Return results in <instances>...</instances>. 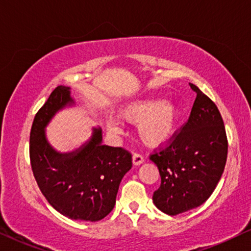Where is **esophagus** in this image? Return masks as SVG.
Masks as SVG:
<instances>
[{
  "label": "esophagus",
  "mask_w": 251,
  "mask_h": 251,
  "mask_svg": "<svg viewBox=\"0 0 251 251\" xmlns=\"http://www.w3.org/2000/svg\"><path fill=\"white\" fill-rule=\"evenodd\" d=\"M145 159H144V156L142 155L140 153H133L132 155V162L135 166H139V164H142Z\"/></svg>",
  "instance_id": "obj_1"
}]
</instances>
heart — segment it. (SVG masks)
Returning a JSON list of instances; mask_svg holds the SVG:
<instances>
[{"mask_svg":"<svg viewBox=\"0 0 251 251\" xmlns=\"http://www.w3.org/2000/svg\"><path fill=\"white\" fill-rule=\"evenodd\" d=\"M178 108L173 102L160 99H144L130 102L122 108L121 116L131 123H140L139 136L146 145L160 146L174 135L178 122ZM111 132H120L114 122L107 123Z\"/></svg>","mask_w":251,"mask_h":251,"instance_id":"1","label":"heart"}]
</instances>
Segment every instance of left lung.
<instances>
[{"mask_svg":"<svg viewBox=\"0 0 251 251\" xmlns=\"http://www.w3.org/2000/svg\"><path fill=\"white\" fill-rule=\"evenodd\" d=\"M190 118L166 146L150 155L159 168L161 185L153 202L175 216L201 205L217 186L227 159V137L219 109L197 85Z\"/></svg>","mask_w":251,"mask_h":251,"instance_id":"left-lung-1","label":"left lung"}]
</instances>
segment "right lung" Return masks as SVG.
Returning a JSON list of instances; mask_svg holds the SVG:
<instances>
[{
  "label": "right lung",
  "instance_id": "right-lung-1",
  "mask_svg": "<svg viewBox=\"0 0 251 251\" xmlns=\"http://www.w3.org/2000/svg\"><path fill=\"white\" fill-rule=\"evenodd\" d=\"M72 102L70 88L59 85L36 113L29 137L30 166L41 192L57 211L71 219L97 222L114 208L132 156L123 147L102 145L100 128H94L91 139L75 152H56L44 128Z\"/></svg>",
  "mask_w": 251,
  "mask_h": 251
}]
</instances>
